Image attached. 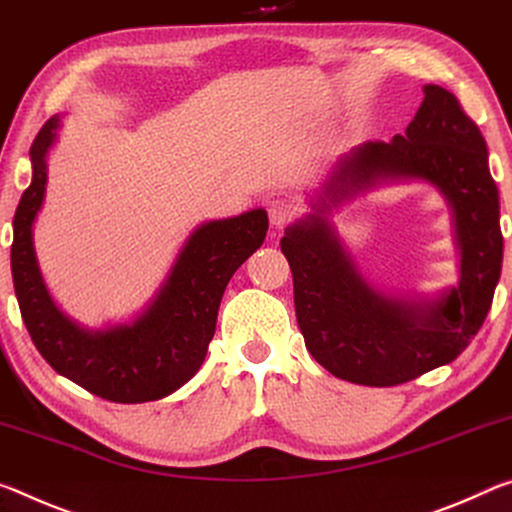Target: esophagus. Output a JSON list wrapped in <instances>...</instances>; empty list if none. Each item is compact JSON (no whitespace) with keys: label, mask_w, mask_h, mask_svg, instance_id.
Returning a JSON list of instances; mask_svg holds the SVG:
<instances>
[{"label":"esophagus","mask_w":512,"mask_h":512,"mask_svg":"<svg viewBox=\"0 0 512 512\" xmlns=\"http://www.w3.org/2000/svg\"><path fill=\"white\" fill-rule=\"evenodd\" d=\"M267 213H270V222L276 229H281V226L290 224L295 220L297 215V204L288 197H276L270 201V206H267Z\"/></svg>","instance_id":"obj_1"}]
</instances>
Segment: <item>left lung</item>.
Returning <instances> with one entry per match:
<instances>
[{
  "label": "left lung",
  "mask_w": 512,
  "mask_h": 512,
  "mask_svg": "<svg viewBox=\"0 0 512 512\" xmlns=\"http://www.w3.org/2000/svg\"><path fill=\"white\" fill-rule=\"evenodd\" d=\"M379 178H426L455 208L461 283L435 302L385 298L350 265L323 213ZM325 199L281 238L295 286V313L306 349L338 379L388 388L463 354L488 315L501 274L504 236L499 190L481 129L456 95L424 86V102L404 136L365 142L340 158Z\"/></svg>",
  "instance_id": "left-lung-1"
}]
</instances>
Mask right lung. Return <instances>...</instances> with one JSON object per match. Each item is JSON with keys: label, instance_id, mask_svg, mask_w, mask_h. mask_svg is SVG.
Instances as JSON below:
<instances>
[{"label": "right lung", "instance_id": "1", "mask_svg": "<svg viewBox=\"0 0 512 512\" xmlns=\"http://www.w3.org/2000/svg\"><path fill=\"white\" fill-rule=\"evenodd\" d=\"M56 129L58 117H52L33 140L31 186L13 217L11 272L24 326L40 356L92 395L115 404L163 399L190 381L204 363L226 283L263 245L270 224L267 213L258 208L201 224L138 320L106 331H86L54 306L31 238L33 220L45 199V158Z\"/></svg>", "mask_w": 512, "mask_h": 512}]
</instances>
